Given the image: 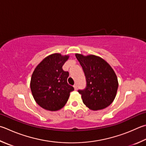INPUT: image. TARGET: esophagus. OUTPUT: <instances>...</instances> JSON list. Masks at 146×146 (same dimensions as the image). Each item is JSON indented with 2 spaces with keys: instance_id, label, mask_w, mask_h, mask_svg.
Here are the masks:
<instances>
[{
  "instance_id": "1",
  "label": "esophagus",
  "mask_w": 146,
  "mask_h": 146,
  "mask_svg": "<svg viewBox=\"0 0 146 146\" xmlns=\"http://www.w3.org/2000/svg\"><path fill=\"white\" fill-rule=\"evenodd\" d=\"M73 87H74V89H75V90H77V89H78L77 85L75 84V85H74V86H73Z\"/></svg>"
}]
</instances>
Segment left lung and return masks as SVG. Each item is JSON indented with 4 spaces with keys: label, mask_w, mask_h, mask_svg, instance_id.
<instances>
[{
    "label": "left lung",
    "mask_w": 146,
    "mask_h": 146,
    "mask_svg": "<svg viewBox=\"0 0 146 146\" xmlns=\"http://www.w3.org/2000/svg\"><path fill=\"white\" fill-rule=\"evenodd\" d=\"M86 80V87L78 90L83 103L89 109L102 110L112 103L117 93L118 81L115 73L105 60L96 55H75Z\"/></svg>",
    "instance_id": "left-lung-1"
}]
</instances>
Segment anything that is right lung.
<instances>
[{
    "mask_svg": "<svg viewBox=\"0 0 146 146\" xmlns=\"http://www.w3.org/2000/svg\"><path fill=\"white\" fill-rule=\"evenodd\" d=\"M68 57L59 54L50 55L39 63L32 75V94L44 109L56 111L62 108L74 90L67 82L69 72L62 70Z\"/></svg>",
    "mask_w": 146,
    "mask_h": 146,
    "instance_id": "add662e5",
    "label": "right lung"
}]
</instances>
